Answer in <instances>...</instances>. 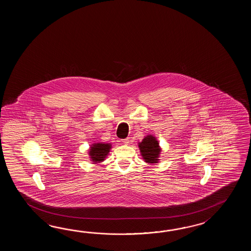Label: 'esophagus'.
I'll list each match as a JSON object with an SVG mask.
<instances>
[{"instance_id": "esophagus-1", "label": "esophagus", "mask_w": 251, "mask_h": 251, "mask_svg": "<svg viewBox=\"0 0 251 251\" xmlns=\"http://www.w3.org/2000/svg\"><path fill=\"white\" fill-rule=\"evenodd\" d=\"M122 142H123L124 144H129V138L123 139Z\"/></svg>"}]
</instances>
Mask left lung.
<instances>
[{
	"label": "left lung",
	"instance_id": "1",
	"mask_svg": "<svg viewBox=\"0 0 251 251\" xmlns=\"http://www.w3.org/2000/svg\"><path fill=\"white\" fill-rule=\"evenodd\" d=\"M138 147L145 162L150 164L159 162L161 149L159 145V142L152 134H148L147 136H145L142 140V142L138 143Z\"/></svg>",
	"mask_w": 251,
	"mask_h": 251
}]
</instances>
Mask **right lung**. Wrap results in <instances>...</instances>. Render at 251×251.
Here are the masks:
<instances>
[{
	"label": "right lung",
	"mask_w": 251,
	"mask_h": 251,
	"mask_svg": "<svg viewBox=\"0 0 251 251\" xmlns=\"http://www.w3.org/2000/svg\"><path fill=\"white\" fill-rule=\"evenodd\" d=\"M112 145L105 143H94L91 145L89 151V156L93 163L101 162L107 158Z\"/></svg>",
	"instance_id": "add662e5"
}]
</instances>
